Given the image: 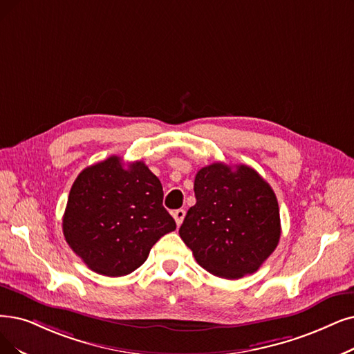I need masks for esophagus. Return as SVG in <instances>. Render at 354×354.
Listing matches in <instances>:
<instances>
[{"instance_id": "esophagus-1", "label": "esophagus", "mask_w": 354, "mask_h": 354, "mask_svg": "<svg viewBox=\"0 0 354 354\" xmlns=\"http://www.w3.org/2000/svg\"><path fill=\"white\" fill-rule=\"evenodd\" d=\"M173 216H174V221L176 223L180 226L183 223V221H185V216H186V210L185 209H177L173 212Z\"/></svg>"}]
</instances>
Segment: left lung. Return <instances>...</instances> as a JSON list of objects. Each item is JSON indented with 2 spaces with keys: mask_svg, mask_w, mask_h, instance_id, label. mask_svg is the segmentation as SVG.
<instances>
[{
  "mask_svg": "<svg viewBox=\"0 0 354 354\" xmlns=\"http://www.w3.org/2000/svg\"><path fill=\"white\" fill-rule=\"evenodd\" d=\"M196 205L187 210L180 236L205 270L223 279L257 272L280 239L273 189L239 164H210L194 178Z\"/></svg>",
  "mask_w": 354,
  "mask_h": 354,
  "instance_id": "1",
  "label": "left lung"
}]
</instances>
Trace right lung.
<instances>
[{
  "instance_id": "1",
  "label": "right lung",
  "mask_w": 354,
  "mask_h": 354,
  "mask_svg": "<svg viewBox=\"0 0 354 354\" xmlns=\"http://www.w3.org/2000/svg\"><path fill=\"white\" fill-rule=\"evenodd\" d=\"M162 186L142 161L122 158L84 168L71 187L62 219L68 245L98 274L119 277L142 266L152 245L176 230L162 206Z\"/></svg>"
}]
</instances>
